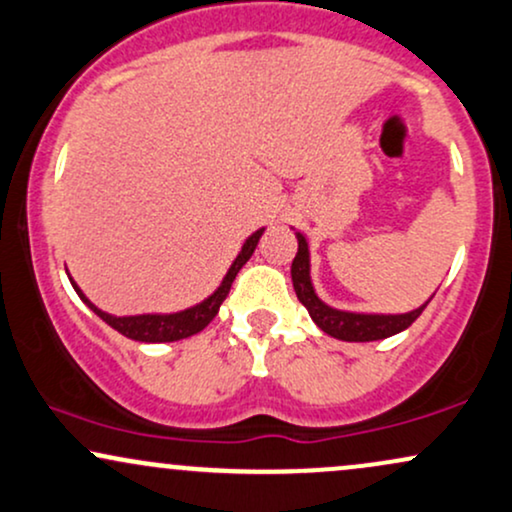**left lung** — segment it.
I'll list each match as a JSON object with an SVG mask.
<instances>
[{"label":"left lung","instance_id":"1","mask_svg":"<svg viewBox=\"0 0 512 512\" xmlns=\"http://www.w3.org/2000/svg\"><path fill=\"white\" fill-rule=\"evenodd\" d=\"M295 236H298V252H295L291 264L295 295H298L300 303L307 307L312 322H315L324 334L355 343L379 341V338H389L393 334H398V331L408 329V326L422 315L424 307L429 305L427 300L422 307L405 312V315H357V312H341L324 305L322 300L317 298L310 281V250H307V240L303 233H295Z\"/></svg>","mask_w":512,"mask_h":512}]
</instances>
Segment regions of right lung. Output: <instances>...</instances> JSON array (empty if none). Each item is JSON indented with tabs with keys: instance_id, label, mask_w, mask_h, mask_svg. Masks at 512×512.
I'll list each match as a JSON object with an SVG mask.
<instances>
[{
	"instance_id": "1",
	"label": "right lung",
	"mask_w": 512,
	"mask_h": 512,
	"mask_svg": "<svg viewBox=\"0 0 512 512\" xmlns=\"http://www.w3.org/2000/svg\"><path fill=\"white\" fill-rule=\"evenodd\" d=\"M262 233H264V229L255 231L248 240H245L243 250L238 252V257L233 260L231 269L226 272L224 281H221V286L217 288V291L209 295L207 300H202L200 305L188 307V310H183V312H174V315H135V317L107 315V312L97 310V307L92 305L88 298H85L83 291H80L76 283H73V279H71V283H73V288H76V293L80 295V300H83V303L88 305L97 317H102L104 322H107L112 329H116L126 338H133V341H143V343L181 341V338L200 334V331L205 329V326L212 322L214 317H217L219 305L224 303L226 295H229L231 283H233V279H236V274L240 272V267H243V264L252 257V252H255Z\"/></svg>"
}]
</instances>
